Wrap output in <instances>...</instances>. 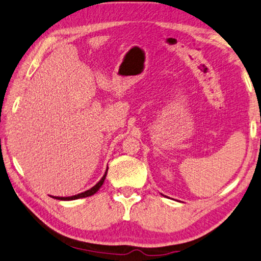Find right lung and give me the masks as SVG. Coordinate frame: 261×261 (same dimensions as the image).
<instances>
[{
    "label": "right lung",
    "mask_w": 261,
    "mask_h": 261,
    "mask_svg": "<svg viewBox=\"0 0 261 261\" xmlns=\"http://www.w3.org/2000/svg\"><path fill=\"white\" fill-rule=\"evenodd\" d=\"M107 172H108V168H107V171L105 173V175L102 176V179L98 181V182L94 186V187H92L88 190H86V192L84 193H80L77 194V195H73V196H68V197H59V196H53L55 198H57V200H63V201H71V200H77V198H82V197H88V196H92L94 195L95 193L97 192L98 189L101 188V186L103 185V182H105L106 180V176H107Z\"/></svg>",
    "instance_id": "right-lung-1"
}]
</instances>
